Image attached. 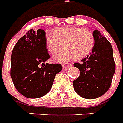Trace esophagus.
I'll use <instances>...</instances> for the list:
<instances>
[{
	"label": "esophagus",
	"mask_w": 123,
	"mask_h": 123,
	"mask_svg": "<svg viewBox=\"0 0 123 123\" xmlns=\"http://www.w3.org/2000/svg\"><path fill=\"white\" fill-rule=\"evenodd\" d=\"M71 66H72L71 63H68V62L64 63V64H62V68L63 70H68Z\"/></svg>",
	"instance_id": "obj_1"
}]
</instances>
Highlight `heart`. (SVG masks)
<instances>
[{
    "mask_svg": "<svg viewBox=\"0 0 123 123\" xmlns=\"http://www.w3.org/2000/svg\"><path fill=\"white\" fill-rule=\"evenodd\" d=\"M63 41L65 48L57 51L53 56L54 61L58 62H65L74 58L83 59L90 53L95 45L92 32L82 28H59L54 30V33L45 34L46 47L51 53L59 49Z\"/></svg>",
    "mask_w": 123,
    "mask_h": 123,
    "instance_id": "b5f03b06",
    "label": "heart"
}]
</instances>
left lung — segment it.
I'll return each mask as SVG.
<instances>
[{
  "label": "left lung",
  "mask_w": 123,
  "mask_h": 123,
  "mask_svg": "<svg viewBox=\"0 0 123 123\" xmlns=\"http://www.w3.org/2000/svg\"><path fill=\"white\" fill-rule=\"evenodd\" d=\"M93 34L95 45L90 55L74 64L80 70V76L73 81V86L78 94L86 99H95L103 95L111 86L115 72L113 48L99 31Z\"/></svg>",
  "instance_id": "left-lung-1"
}]
</instances>
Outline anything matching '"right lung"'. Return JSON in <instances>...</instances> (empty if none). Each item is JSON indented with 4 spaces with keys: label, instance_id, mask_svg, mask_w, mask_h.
Returning <instances> with one entry per match:
<instances>
[{
    "label": "right lung",
    "instance_id": "add662e5",
    "mask_svg": "<svg viewBox=\"0 0 123 123\" xmlns=\"http://www.w3.org/2000/svg\"><path fill=\"white\" fill-rule=\"evenodd\" d=\"M45 34L43 30L31 29L12 50L10 76L16 89L28 98H39L47 94L56 74L62 68L61 64L45 63L50 58Z\"/></svg>",
    "mask_w": 123,
    "mask_h": 123
}]
</instances>
